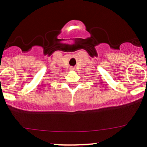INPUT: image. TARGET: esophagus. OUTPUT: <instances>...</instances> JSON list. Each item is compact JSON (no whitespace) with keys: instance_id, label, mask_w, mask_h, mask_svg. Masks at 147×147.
<instances>
[{"instance_id":"34e87169","label":"esophagus","mask_w":147,"mask_h":147,"mask_svg":"<svg viewBox=\"0 0 147 147\" xmlns=\"http://www.w3.org/2000/svg\"><path fill=\"white\" fill-rule=\"evenodd\" d=\"M70 70H75V68H70Z\"/></svg>"}]
</instances>
